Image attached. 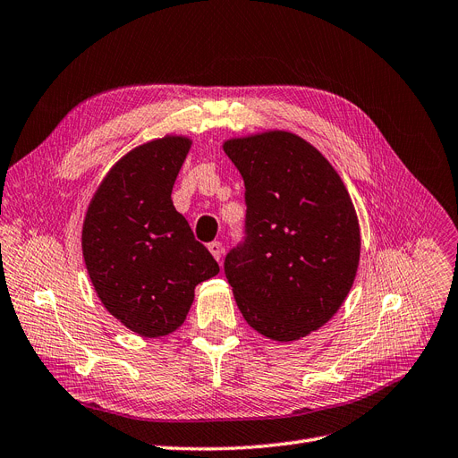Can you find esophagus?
Returning a JSON list of instances; mask_svg holds the SVG:
<instances>
[{"label":"esophagus","instance_id":"1","mask_svg":"<svg viewBox=\"0 0 458 458\" xmlns=\"http://www.w3.org/2000/svg\"><path fill=\"white\" fill-rule=\"evenodd\" d=\"M208 250H210V253L214 255L216 261H222V258H224V246H222V242H217V241L210 242V244H208Z\"/></svg>","mask_w":458,"mask_h":458}]
</instances>
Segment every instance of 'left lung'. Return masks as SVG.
<instances>
[{
  "label": "left lung",
  "instance_id": "8db88e82",
  "mask_svg": "<svg viewBox=\"0 0 458 458\" xmlns=\"http://www.w3.org/2000/svg\"><path fill=\"white\" fill-rule=\"evenodd\" d=\"M224 150L244 180V241L225 276L244 319L278 342L331 319L350 293L360 233L344 182L319 150L287 131L231 139Z\"/></svg>",
  "mask_w": 458,
  "mask_h": 458
}]
</instances>
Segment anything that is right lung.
<instances>
[{"label": "right lung", "instance_id": "1", "mask_svg": "<svg viewBox=\"0 0 458 458\" xmlns=\"http://www.w3.org/2000/svg\"><path fill=\"white\" fill-rule=\"evenodd\" d=\"M186 137L137 146L108 171L88 207L84 263L103 306L133 333L157 338L184 323L195 285L219 272L173 205Z\"/></svg>", "mask_w": 458, "mask_h": 458}]
</instances>
